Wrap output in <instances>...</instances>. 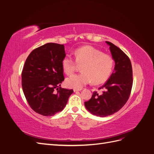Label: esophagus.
Returning <instances> with one entry per match:
<instances>
[{"instance_id":"1","label":"esophagus","mask_w":154,"mask_h":154,"mask_svg":"<svg viewBox=\"0 0 154 154\" xmlns=\"http://www.w3.org/2000/svg\"><path fill=\"white\" fill-rule=\"evenodd\" d=\"M82 89H76V88H74V92H78V91H81Z\"/></svg>"}]
</instances>
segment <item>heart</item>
Returning a JSON list of instances; mask_svg holds the SVG:
<instances>
[{"label": "heart", "mask_w": 154, "mask_h": 154, "mask_svg": "<svg viewBox=\"0 0 154 154\" xmlns=\"http://www.w3.org/2000/svg\"><path fill=\"white\" fill-rule=\"evenodd\" d=\"M75 60L69 56L65 57L62 62L64 72L71 75L82 67V73L67 78V87L80 89L92 81L94 84H101L110 76L114 66V60L111 55L91 45L83 46L74 51Z\"/></svg>", "instance_id": "heart-1"}]
</instances>
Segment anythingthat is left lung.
Listing matches in <instances>:
<instances>
[{
	"mask_svg": "<svg viewBox=\"0 0 154 154\" xmlns=\"http://www.w3.org/2000/svg\"><path fill=\"white\" fill-rule=\"evenodd\" d=\"M110 50L115 61L114 71L105 84L99 88L105 90L99 94L93 92L91 98L85 102L87 109L92 114L105 117L117 112L127 103L133 84L132 67L128 56L109 42Z\"/></svg>",
	"mask_w": 154,
	"mask_h": 154,
	"instance_id": "1",
	"label": "left lung"
}]
</instances>
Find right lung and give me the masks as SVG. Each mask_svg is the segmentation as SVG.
<instances>
[{
    "instance_id": "right-lung-1",
    "label": "right lung",
    "mask_w": 154,
    "mask_h": 154,
    "mask_svg": "<svg viewBox=\"0 0 154 154\" xmlns=\"http://www.w3.org/2000/svg\"><path fill=\"white\" fill-rule=\"evenodd\" d=\"M64 45L48 43L27 57L22 72V90L31 108L44 116H52L66 106L72 89L61 87Z\"/></svg>"
}]
</instances>
